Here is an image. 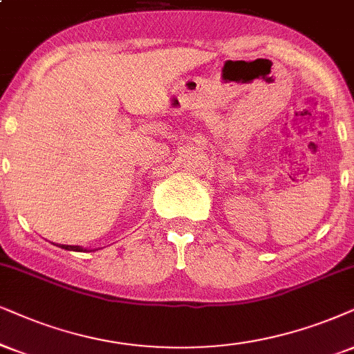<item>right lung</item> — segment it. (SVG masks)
Instances as JSON below:
<instances>
[{
  "instance_id": "1",
  "label": "right lung",
  "mask_w": 354,
  "mask_h": 354,
  "mask_svg": "<svg viewBox=\"0 0 354 354\" xmlns=\"http://www.w3.org/2000/svg\"><path fill=\"white\" fill-rule=\"evenodd\" d=\"M57 247L70 250V252H83V247H78V245H57ZM93 252V250H91Z\"/></svg>"
}]
</instances>
